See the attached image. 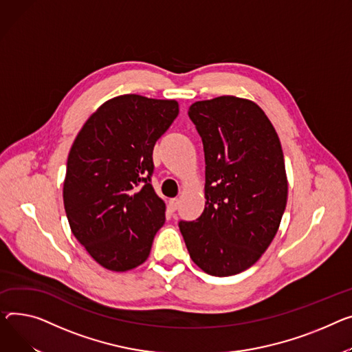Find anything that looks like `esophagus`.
Here are the masks:
<instances>
[{
    "instance_id": "obj_1",
    "label": "esophagus",
    "mask_w": 352,
    "mask_h": 352,
    "mask_svg": "<svg viewBox=\"0 0 352 352\" xmlns=\"http://www.w3.org/2000/svg\"><path fill=\"white\" fill-rule=\"evenodd\" d=\"M178 204H179V201H178L177 198H173V199L168 201V209H170V212H175V210L178 209Z\"/></svg>"
}]
</instances>
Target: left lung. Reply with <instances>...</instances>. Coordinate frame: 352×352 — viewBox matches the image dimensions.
<instances>
[{"label": "left lung", "instance_id": "left-lung-1", "mask_svg": "<svg viewBox=\"0 0 352 352\" xmlns=\"http://www.w3.org/2000/svg\"><path fill=\"white\" fill-rule=\"evenodd\" d=\"M188 116L205 153V209L178 226L194 263L210 276L253 266L272 243L287 204L280 140L265 111L235 96L195 102Z\"/></svg>", "mask_w": 352, "mask_h": 352}]
</instances>
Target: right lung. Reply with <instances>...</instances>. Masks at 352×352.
<instances>
[{
  "instance_id": "add662e5",
  "label": "right lung",
  "mask_w": 352,
  "mask_h": 352,
  "mask_svg": "<svg viewBox=\"0 0 352 352\" xmlns=\"http://www.w3.org/2000/svg\"><path fill=\"white\" fill-rule=\"evenodd\" d=\"M175 100L123 95L103 103L69 151L63 204L75 238L103 267L144 263L166 204L151 185L153 150L178 116Z\"/></svg>"
}]
</instances>
